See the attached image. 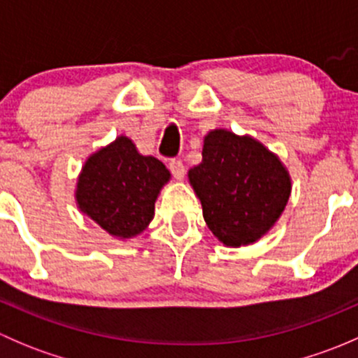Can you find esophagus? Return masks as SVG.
Wrapping results in <instances>:
<instances>
[{"instance_id": "esophagus-1", "label": "esophagus", "mask_w": 358, "mask_h": 358, "mask_svg": "<svg viewBox=\"0 0 358 358\" xmlns=\"http://www.w3.org/2000/svg\"><path fill=\"white\" fill-rule=\"evenodd\" d=\"M169 171L173 173V176L178 180H182L185 176V164L182 162V159H171L168 164Z\"/></svg>"}]
</instances>
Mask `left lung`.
Wrapping results in <instances>:
<instances>
[{
	"mask_svg": "<svg viewBox=\"0 0 358 358\" xmlns=\"http://www.w3.org/2000/svg\"><path fill=\"white\" fill-rule=\"evenodd\" d=\"M209 230L227 246L258 241L277 222L291 194L279 157L251 136L215 129L204 138L202 162L189 171Z\"/></svg>",
	"mask_w": 358,
	"mask_h": 358,
	"instance_id": "left-lung-1",
	"label": "left lung"
}]
</instances>
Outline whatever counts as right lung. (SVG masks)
Wrapping results in <instances>:
<instances>
[{
  "label": "right lung",
  "mask_w": 358,
  "mask_h": 358,
  "mask_svg": "<svg viewBox=\"0 0 358 358\" xmlns=\"http://www.w3.org/2000/svg\"><path fill=\"white\" fill-rule=\"evenodd\" d=\"M168 180L159 159L142 156L131 140L119 136L86 161L76 199L110 236L128 239L154 218L157 194Z\"/></svg>",
  "instance_id": "obj_1"
}]
</instances>
